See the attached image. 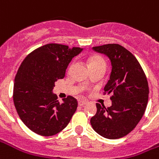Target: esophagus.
<instances>
[{
    "label": "esophagus",
    "instance_id": "esophagus-1",
    "mask_svg": "<svg viewBox=\"0 0 159 159\" xmlns=\"http://www.w3.org/2000/svg\"><path fill=\"white\" fill-rule=\"evenodd\" d=\"M87 104H88V101H85V100H79L78 101V105L80 107H84V106H86Z\"/></svg>",
    "mask_w": 159,
    "mask_h": 159
}]
</instances>
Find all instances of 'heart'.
<instances>
[{"label":"heart","mask_w":159,"mask_h":159,"mask_svg":"<svg viewBox=\"0 0 159 159\" xmlns=\"http://www.w3.org/2000/svg\"><path fill=\"white\" fill-rule=\"evenodd\" d=\"M106 66H107L106 61L100 56L93 55L89 59V68L95 67V66H105L106 67Z\"/></svg>","instance_id":"b5f03b06"}]
</instances>
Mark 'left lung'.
Masks as SVG:
<instances>
[{
    "label": "left lung",
    "instance_id": "left-lung-1",
    "mask_svg": "<svg viewBox=\"0 0 159 159\" xmlns=\"http://www.w3.org/2000/svg\"><path fill=\"white\" fill-rule=\"evenodd\" d=\"M110 59L111 72L104 88L111 94L110 107L96 104L97 112L90 123L101 136L115 140L125 136L143 117L148 102L147 76L136 58L119 44L93 47Z\"/></svg>",
    "mask_w": 159,
    "mask_h": 159
}]
</instances>
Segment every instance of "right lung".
Here are the masks:
<instances>
[{"instance_id": "add662e5", "label": "right lung", "mask_w": 159, "mask_h": 159, "mask_svg": "<svg viewBox=\"0 0 159 159\" xmlns=\"http://www.w3.org/2000/svg\"><path fill=\"white\" fill-rule=\"evenodd\" d=\"M83 51L50 43L27 55L19 66L13 86V102L20 119L30 129L51 136L66 128L77 108V100L67 96L63 103L52 93L55 82L63 79L70 62Z\"/></svg>"}]
</instances>
